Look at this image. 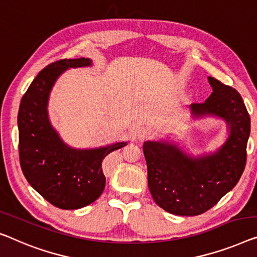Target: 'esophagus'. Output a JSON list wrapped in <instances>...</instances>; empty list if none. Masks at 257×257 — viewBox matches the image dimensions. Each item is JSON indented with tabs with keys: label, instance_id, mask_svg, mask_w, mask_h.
I'll return each mask as SVG.
<instances>
[{
	"label": "esophagus",
	"instance_id": "34e87169",
	"mask_svg": "<svg viewBox=\"0 0 257 257\" xmlns=\"http://www.w3.org/2000/svg\"><path fill=\"white\" fill-rule=\"evenodd\" d=\"M135 135L140 141H143L151 135V130L148 127H145V125H141V127L136 129Z\"/></svg>",
	"mask_w": 257,
	"mask_h": 257
}]
</instances>
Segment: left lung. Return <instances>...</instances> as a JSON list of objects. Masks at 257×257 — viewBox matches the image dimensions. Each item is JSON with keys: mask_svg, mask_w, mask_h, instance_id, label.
Listing matches in <instances>:
<instances>
[{"mask_svg": "<svg viewBox=\"0 0 257 257\" xmlns=\"http://www.w3.org/2000/svg\"><path fill=\"white\" fill-rule=\"evenodd\" d=\"M212 93L191 104L195 117L213 115L225 120L229 135L211 155L191 157L167 142L147 141L143 152L153 200L165 211L197 216L208 211L234 188L246 166L250 117L238 91L208 77Z\"/></svg>", "mask_w": 257, "mask_h": 257, "instance_id": "1", "label": "left lung"}]
</instances>
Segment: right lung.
<instances>
[{
    "instance_id": "1",
    "label": "right lung",
    "mask_w": 257,
    "mask_h": 257,
    "mask_svg": "<svg viewBox=\"0 0 257 257\" xmlns=\"http://www.w3.org/2000/svg\"><path fill=\"white\" fill-rule=\"evenodd\" d=\"M85 57L64 59L43 69L23 95L18 110L19 162L31 186L56 208L75 210L91 204L106 185L102 159L127 142L98 149H74L61 140L48 118L49 92L69 68L90 67Z\"/></svg>"
}]
</instances>
